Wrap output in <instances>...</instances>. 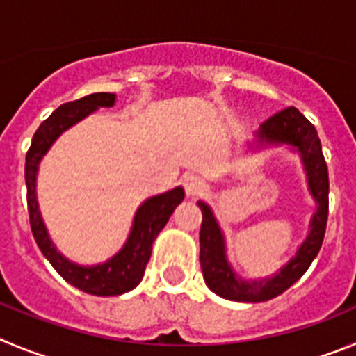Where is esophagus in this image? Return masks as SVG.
<instances>
[{
  "instance_id": "34e87169",
  "label": "esophagus",
  "mask_w": 356,
  "mask_h": 356,
  "mask_svg": "<svg viewBox=\"0 0 356 356\" xmlns=\"http://www.w3.org/2000/svg\"><path fill=\"white\" fill-rule=\"evenodd\" d=\"M182 186H184L186 195H188V197H197V195L206 191V182H204V179L198 177V175L195 174L184 175V179H182Z\"/></svg>"
}]
</instances>
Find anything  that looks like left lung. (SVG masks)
Segmentation results:
<instances>
[{
    "instance_id": "obj_1",
    "label": "left lung",
    "mask_w": 356,
    "mask_h": 356,
    "mask_svg": "<svg viewBox=\"0 0 356 356\" xmlns=\"http://www.w3.org/2000/svg\"><path fill=\"white\" fill-rule=\"evenodd\" d=\"M261 143H289L296 147L305 163L310 193L319 204L318 213L310 223V234L298 254L271 278L245 282L236 277L225 259V245L216 220L209 206L198 202L202 209L200 225V266L207 287L218 296L234 302L259 303L268 302L289 289L294 282L303 277L309 266L319 254L328 220V166L321 150L318 131L294 106L278 111L262 122L257 133Z\"/></svg>"
}]
</instances>
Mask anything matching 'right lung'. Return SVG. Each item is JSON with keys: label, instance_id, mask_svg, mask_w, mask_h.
Returning a JSON list of instances; mask_svg holds the SVG:
<instances>
[{"label": "right lung", "instance_id": "add662e5", "mask_svg": "<svg viewBox=\"0 0 356 356\" xmlns=\"http://www.w3.org/2000/svg\"><path fill=\"white\" fill-rule=\"evenodd\" d=\"M115 94L108 92H97L86 97L76 99L62 104L58 110H54L49 117L44 120L38 129L35 131L31 145L26 152V165H24V179H26V200L28 214H30V225L33 238L44 257L53 264L69 284L78 289L85 291L95 296H115L122 294L136 287L142 282L145 266L150 259L152 243L158 238L159 230L166 225L168 218L172 216L175 207L184 198L182 188H174L163 195L149 198L140 206L138 213L134 216L133 229H131L129 239L124 248L115 257L104 264L83 268V266L69 262L65 257L56 252L54 245L51 243L47 230L44 227L40 211L37 206V195H35V177H37L38 163L46 154L51 143L58 138L65 129L72 124L79 122L81 118L92 113L101 106H113Z\"/></svg>", "mask_w": 356, "mask_h": 356}]
</instances>
